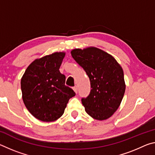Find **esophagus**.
Here are the masks:
<instances>
[{"instance_id": "esophagus-1", "label": "esophagus", "mask_w": 155, "mask_h": 155, "mask_svg": "<svg viewBox=\"0 0 155 155\" xmlns=\"http://www.w3.org/2000/svg\"><path fill=\"white\" fill-rule=\"evenodd\" d=\"M72 89H73V90H74V92L77 94V91H78V87H77V86H74V87H73Z\"/></svg>"}]
</instances>
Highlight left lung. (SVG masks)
Listing matches in <instances>:
<instances>
[{
	"label": "left lung",
	"mask_w": 155,
	"mask_h": 155,
	"mask_svg": "<svg viewBox=\"0 0 155 155\" xmlns=\"http://www.w3.org/2000/svg\"><path fill=\"white\" fill-rule=\"evenodd\" d=\"M71 54L90 81V95L81 99L86 113L97 120L109 118L118 109L125 92L121 65L111 54L96 47L76 48Z\"/></svg>",
	"instance_id": "1"
}]
</instances>
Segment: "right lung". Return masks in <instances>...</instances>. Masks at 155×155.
<instances>
[{"mask_svg": "<svg viewBox=\"0 0 155 155\" xmlns=\"http://www.w3.org/2000/svg\"><path fill=\"white\" fill-rule=\"evenodd\" d=\"M64 52H56L33 61L21 78L22 100L35 118L53 122L64 114L69 99L75 96L65 85V77L59 71Z\"/></svg>", "mask_w": 155, "mask_h": 155, "instance_id": "add662e5", "label": "right lung"}]
</instances>
